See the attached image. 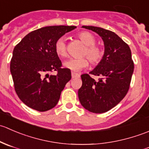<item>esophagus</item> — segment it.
<instances>
[{
  "mask_svg": "<svg viewBox=\"0 0 149 149\" xmlns=\"http://www.w3.org/2000/svg\"><path fill=\"white\" fill-rule=\"evenodd\" d=\"M71 76H72V79H76V78L80 77V75H79V73H73V72H72Z\"/></svg>",
  "mask_w": 149,
  "mask_h": 149,
  "instance_id": "esophagus-1",
  "label": "esophagus"
}]
</instances>
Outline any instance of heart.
<instances>
[{
  "label": "heart",
  "mask_w": 149,
  "mask_h": 149,
  "mask_svg": "<svg viewBox=\"0 0 149 149\" xmlns=\"http://www.w3.org/2000/svg\"><path fill=\"white\" fill-rule=\"evenodd\" d=\"M79 40L86 45L83 52L84 56H86L92 64H97L102 60L104 52L101 47L96 45V39L92 34L88 31H83L78 34ZM55 51L57 55L61 58L67 56V47L65 39L61 37L55 44ZM64 67L72 71L77 72L85 68L88 65V61L86 58H70L64 62Z\"/></svg>",
  "instance_id": "b5f03b06"
}]
</instances>
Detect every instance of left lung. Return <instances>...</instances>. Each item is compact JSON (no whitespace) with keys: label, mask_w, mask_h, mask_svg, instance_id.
Instances as JSON below:
<instances>
[{"label":"left lung","mask_w":149,"mask_h":149,"mask_svg":"<svg viewBox=\"0 0 149 149\" xmlns=\"http://www.w3.org/2000/svg\"><path fill=\"white\" fill-rule=\"evenodd\" d=\"M97 33L102 39L104 53L90 74L100 76L95 81L88 74H82V86L79 99L86 109L94 113H104L125 97L130 88L134 63L129 46L115 32L101 27L83 26Z\"/></svg>","instance_id":"8db88e82"}]
</instances>
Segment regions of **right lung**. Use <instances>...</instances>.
I'll use <instances>...</instances> for the list:
<instances>
[{"instance_id":"obj_1","label":"right lung","mask_w":149,"mask_h":149,"mask_svg":"<svg viewBox=\"0 0 149 149\" xmlns=\"http://www.w3.org/2000/svg\"><path fill=\"white\" fill-rule=\"evenodd\" d=\"M75 26H50L26 34L15 46L10 64L15 91L29 107L45 112L56 106L71 79L55 51L57 40ZM57 71V75L52 72Z\"/></svg>"}]
</instances>
